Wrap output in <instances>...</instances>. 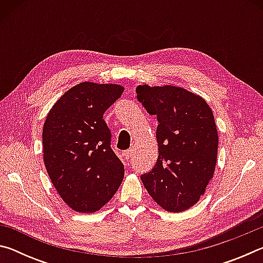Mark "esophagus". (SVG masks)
Wrapping results in <instances>:
<instances>
[{
    "mask_svg": "<svg viewBox=\"0 0 263 263\" xmlns=\"http://www.w3.org/2000/svg\"><path fill=\"white\" fill-rule=\"evenodd\" d=\"M132 153H133V149H132V148L125 151V158H126V159L132 158Z\"/></svg>",
    "mask_w": 263,
    "mask_h": 263,
    "instance_id": "34e87169",
    "label": "esophagus"
}]
</instances>
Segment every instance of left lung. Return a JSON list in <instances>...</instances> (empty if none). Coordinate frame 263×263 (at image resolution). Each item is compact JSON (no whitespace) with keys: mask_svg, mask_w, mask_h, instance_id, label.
<instances>
[{"mask_svg":"<svg viewBox=\"0 0 263 263\" xmlns=\"http://www.w3.org/2000/svg\"><path fill=\"white\" fill-rule=\"evenodd\" d=\"M137 99L158 118L159 157L141 181L155 202L169 212L195 205L215 173L218 132L212 110L184 88L138 86Z\"/></svg>","mask_w":263,"mask_h":263,"instance_id":"8db88e82","label":"left lung"}]
</instances>
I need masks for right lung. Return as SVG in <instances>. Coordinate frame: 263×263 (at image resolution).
Segmentation results:
<instances>
[{
    "instance_id": "add662e5",
    "label": "right lung",
    "mask_w": 263,
    "mask_h": 263,
    "mask_svg": "<svg viewBox=\"0 0 263 263\" xmlns=\"http://www.w3.org/2000/svg\"><path fill=\"white\" fill-rule=\"evenodd\" d=\"M123 91L119 84L81 82L46 116L44 163L58 194L74 211H99L122 183L124 164L111 148L103 114Z\"/></svg>"
}]
</instances>
